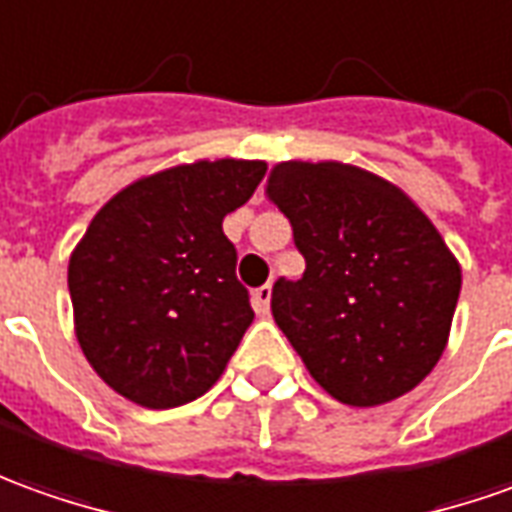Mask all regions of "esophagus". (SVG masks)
<instances>
[{
  "mask_svg": "<svg viewBox=\"0 0 512 512\" xmlns=\"http://www.w3.org/2000/svg\"><path fill=\"white\" fill-rule=\"evenodd\" d=\"M270 298H273V284H264V287L253 292V309H256V315L264 317L270 312Z\"/></svg>",
  "mask_w": 512,
  "mask_h": 512,
  "instance_id": "esophagus-1",
  "label": "esophagus"
}]
</instances>
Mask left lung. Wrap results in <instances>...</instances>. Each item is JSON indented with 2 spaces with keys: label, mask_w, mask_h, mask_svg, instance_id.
Wrapping results in <instances>:
<instances>
[{
  "label": "left lung",
  "mask_w": 512,
  "mask_h": 512,
  "mask_svg": "<svg viewBox=\"0 0 512 512\" xmlns=\"http://www.w3.org/2000/svg\"><path fill=\"white\" fill-rule=\"evenodd\" d=\"M264 195L306 259L278 278L273 317L331 398L379 407L424 382L446 351L460 262L396 183L340 161H281Z\"/></svg>",
  "instance_id": "left-lung-1"
}]
</instances>
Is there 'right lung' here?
<instances>
[{
    "instance_id": "add662e5",
    "label": "right lung",
    "mask_w": 512,
    "mask_h": 512,
    "mask_svg": "<svg viewBox=\"0 0 512 512\" xmlns=\"http://www.w3.org/2000/svg\"><path fill=\"white\" fill-rule=\"evenodd\" d=\"M264 161L161 169L116 192L69 256L74 334L102 382L147 410L195 401L253 323L222 220Z\"/></svg>"
}]
</instances>
